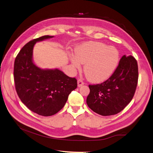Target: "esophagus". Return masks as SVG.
I'll return each mask as SVG.
<instances>
[{
    "label": "esophagus",
    "mask_w": 153,
    "mask_h": 153,
    "mask_svg": "<svg viewBox=\"0 0 153 153\" xmlns=\"http://www.w3.org/2000/svg\"><path fill=\"white\" fill-rule=\"evenodd\" d=\"M83 84H84L83 81L81 79H78V80H77V85H78V87L82 86Z\"/></svg>",
    "instance_id": "34e87169"
}]
</instances>
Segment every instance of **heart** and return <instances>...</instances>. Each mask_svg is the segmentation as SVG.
Masks as SVG:
<instances>
[{
	"label": "heart",
	"instance_id": "b5f03b06",
	"mask_svg": "<svg viewBox=\"0 0 153 153\" xmlns=\"http://www.w3.org/2000/svg\"><path fill=\"white\" fill-rule=\"evenodd\" d=\"M76 57L71 56L73 66L81 69L85 64L84 72L91 82L100 83L108 79L118 66L120 53L114 47L100 42H89L76 50Z\"/></svg>",
	"mask_w": 153,
	"mask_h": 153
}]
</instances>
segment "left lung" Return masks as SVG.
I'll return each mask as SVG.
<instances>
[{"label":"left lung","mask_w":153,"mask_h":153,"mask_svg":"<svg viewBox=\"0 0 153 153\" xmlns=\"http://www.w3.org/2000/svg\"><path fill=\"white\" fill-rule=\"evenodd\" d=\"M138 65L135 58L123 55L109 78L100 84L89 85L87 104L93 111L102 116L121 112L134 96L138 83Z\"/></svg>","instance_id":"left-lung-1"}]
</instances>
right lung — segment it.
I'll list each match as a JSON object with an SVG mask.
<instances>
[{
    "mask_svg": "<svg viewBox=\"0 0 153 153\" xmlns=\"http://www.w3.org/2000/svg\"><path fill=\"white\" fill-rule=\"evenodd\" d=\"M53 36L44 35L28 42L16 57L15 88L22 102L32 112L43 116L54 115L66 104L77 88V79L58 70H41L32 61L34 45Z\"/></svg>",
    "mask_w": 153,
    "mask_h": 153,
    "instance_id": "right-lung-1",
    "label": "right lung"
}]
</instances>
